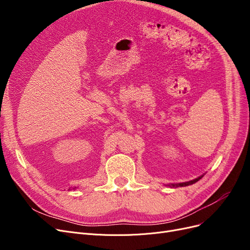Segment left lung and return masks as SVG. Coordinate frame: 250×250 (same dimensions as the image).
I'll use <instances>...</instances> for the list:
<instances>
[{"label": "left lung", "mask_w": 250, "mask_h": 250, "mask_svg": "<svg viewBox=\"0 0 250 250\" xmlns=\"http://www.w3.org/2000/svg\"><path fill=\"white\" fill-rule=\"evenodd\" d=\"M203 177L200 176L198 178H195L193 180H190V181H188V182H181V183H171V185H168L169 187H172V188H178V187H188V186H190V185H193V183H195L196 181H199L201 178Z\"/></svg>", "instance_id": "obj_1"}]
</instances>
